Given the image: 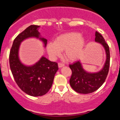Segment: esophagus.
I'll use <instances>...</instances> for the list:
<instances>
[{
    "label": "esophagus",
    "mask_w": 120,
    "mask_h": 120,
    "mask_svg": "<svg viewBox=\"0 0 120 120\" xmlns=\"http://www.w3.org/2000/svg\"><path fill=\"white\" fill-rule=\"evenodd\" d=\"M64 66V64L58 63V67H59V68H62Z\"/></svg>",
    "instance_id": "obj_1"
}]
</instances>
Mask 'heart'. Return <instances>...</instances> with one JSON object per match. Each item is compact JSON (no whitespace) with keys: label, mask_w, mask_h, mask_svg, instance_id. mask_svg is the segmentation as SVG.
<instances>
[{"label":"heart","mask_w":120,"mask_h":120,"mask_svg":"<svg viewBox=\"0 0 120 120\" xmlns=\"http://www.w3.org/2000/svg\"><path fill=\"white\" fill-rule=\"evenodd\" d=\"M85 37L78 32H68L56 37L54 43H49L46 50L49 56L55 59L59 56L64 50V56L70 61L77 60L83 53L85 47Z\"/></svg>","instance_id":"1"}]
</instances>
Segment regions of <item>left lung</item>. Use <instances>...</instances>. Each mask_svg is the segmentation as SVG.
Instances as JSON below:
<instances>
[{
	"instance_id": "8db88e82",
	"label": "left lung",
	"mask_w": 120,
	"mask_h": 120,
	"mask_svg": "<svg viewBox=\"0 0 120 120\" xmlns=\"http://www.w3.org/2000/svg\"><path fill=\"white\" fill-rule=\"evenodd\" d=\"M95 41L100 44L105 49L106 60L101 70L97 72H88L83 68L80 60L70 64L72 75L70 84L75 91L80 94H89L96 91L105 81L110 64L109 48L100 34L96 32Z\"/></svg>"
}]
</instances>
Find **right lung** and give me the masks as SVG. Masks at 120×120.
Here are the masks:
<instances>
[{
  "label": "right lung",
  "instance_id": "add662e5",
  "mask_svg": "<svg viewBox=\"0 0 120 120\" xmlns=\"http://www.w3.org/2000/svg\"><path fill=\"white\" fill-rule=\"evenodd\" d=\"M40 26L30 25L14 40L9 53V65L14 80L23 92L33 97L43 96L52 87L54 77L58 70V64L42 56L38 61L30 65L21 61L19 50L21 43L26 39H38L45 48L47 40L40 35Z\"/></svg>",
  "mask_w": 120,
  "mask_h": 120
}]
</instances>
